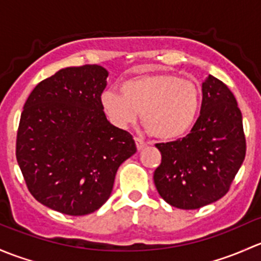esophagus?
Instances as JSON below:
<instances>
[{"label":"esophagus","mask_w":261,"mask_h":261,"mask_svg":"<svg viewBox=\"0 0 261 261\" xmlns=\"http://www.w3.org/2000/svg\"><path fill=\"white\" fill-rule=\"evenodd\" d=\"M134 141H136V144H137V149H138V150H142V149H144V148H146L147 146H148V143H147V142H144L143 139L138 138V137H136V138H134Z\"/></svg>","instance_id":"esophagus-1"}]
</instances>
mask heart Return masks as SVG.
I'll use <instances>...</instances> for the list:
<instances>
[{
  "label": "heart",
  "mask_w": 261,
  "mask_h": 261,
  "mask_svg": "<svg viewBox=\"0 0 261 261\" xmlns=\"http://www.w3.org/2000/svg\"><path fill=\"white\" fill-rule=\"evenodd\" d=\"M120 93L107 90L100 104L113 124L125 128L142 122L153 137L163 141L187 133L195 123L201 106L197 85L174 74H142L123 80Z\"/></svg>",
  "instance_id": "heart-1"
}]
</instances>
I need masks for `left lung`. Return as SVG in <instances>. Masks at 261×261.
Masks as SVG:
<instances>
[{"mask_svg":"<svg viewBox=\"0 0 261 261\" xmlns=\"http://www.w3.org/2000/svg\"><path fill=\"white\" fill-rule=\"evenodd\" d=\"M157 148L162 162L153 179L171 206L195 210L226 195L246 152L243 115L229 88L208 75L192 129L185 138L160 143Z\"/></svg>","mask_w":261,"mask_h":261,"instance_id":"left-lung-1","label":"left lung"}]
</instances>
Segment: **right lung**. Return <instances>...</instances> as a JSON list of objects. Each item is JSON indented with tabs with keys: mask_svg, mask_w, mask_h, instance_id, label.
I'll list each match as a JSON object with an SVG mask.
<instances>
[{
	"mask_svg": "<svg viewBox=\"0 0 261 261\" xmlns=\"http://www.w3.org/2000/svg\"><path fill=\"white\" fill-rule=\"evenodd\" d=\"M108 75L100 65L61 69L23 106L16 158L31 195L51 210L83 216L100 208L119 166L137 152L100 104Z\"/></svg>",
	"mask_w": 261,
	"mask_h": 261,
	"instance_id": "right-lung-1",
	"label": "right lung"
}]
</instances>
